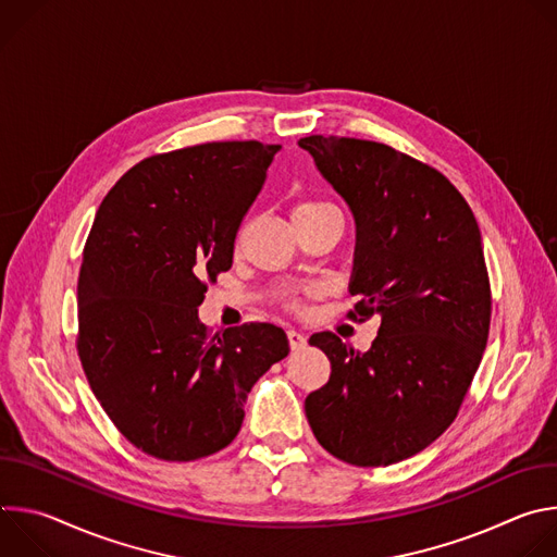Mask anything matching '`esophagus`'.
Segmentation results:
<instances>
[{
  "label": "esophagus",
  "instance_id": "34e87169",
  "mask_svg": "<svg viewBox=\"0 0 557 557\" xmlns=\"http://www.w3.org/2000/svg\"><path fill=\"white\" fill-rule=\"evenodd\" d=\"M286 335H288V346H290V350H304V348H306V337H304L301 333L288 331Z\"/></svg>",
  "mask_w": 557,
  "mask_h": 557
}]
</instances>
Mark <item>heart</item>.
Masks as SVG:
<instances>
[{
  "label": "heart",
  "mask_w": 557,
  "mask_h": 557,
  "mask_svg": "<svg viewBox=\"0 0 557 557\" xmlns=\"http://www.w3.org/2000/svg\"><path fill=\"white\" fill-rule=\"evenodd\" d=\"M324 211H337V209L329 202H322V200H304V202L295 205L293 218H297V215H317V213H324ZM290 308H297V304L293 301Z\"/></svg>",
  "instance_id": "1"
}]
</instances>
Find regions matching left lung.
Returning a JSON list of instances; mask_svg holds the SVG:
<instances>
[{
  "label": "left lung",
  "instance_id": "8db88e82",
  "mask_svg": "<svg viewBox=\"0 0 557 557\" xmlns=\"http://www.w3.org/2000/svg\"><path fill=\"white\" fill-rule=\"evenodd\" d=\"M357 224L348 314L381 317L368 352L333 333L310 346L331 379L306 396L320 445L357 467H385L434 443L456 419L481 366L492 290L481 228L460 191L434 168L383 143L299 138Z\"/></svg>",
  "mask_w": 557,
  "mask_h": 557
}]
</instances>
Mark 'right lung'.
<instances>
[{"label": "right lung", "instance_id": "1", "mask_svg": "<svg viewBox=\"0 0 557 557\" xmlns=\"http://www.w3.org/2000/svg\"><path fill=\"white\" fill-rule=\"evenodd\" d=\"M277 151L224 140L158 153L97 211L76 286V350L116 430L153 458L187 462L226 447L253 383L288 355L273 324L209 335L198 320Z\"/></svg>", "mask_w": 557, "mask_h": 557}]
</instances>
